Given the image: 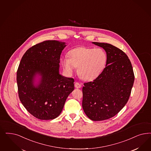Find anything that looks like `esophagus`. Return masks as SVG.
<instances>
[{
  "label": "esophagus",
  "mask_w": 151,
  "mask_h": 151,
  "mask_svg": "<svg viewBox=\"0 0 151 151\" xmlns=\"http://www.w3.org/2000/svg\"><path fill=\"white\" fill-rule=\"evenodd\" d=\"M75 87L76 88H80L81 87V85L80 83H75Z\"/></svg>",
  "instance_id": "esophagus-1"
}]
</instances>
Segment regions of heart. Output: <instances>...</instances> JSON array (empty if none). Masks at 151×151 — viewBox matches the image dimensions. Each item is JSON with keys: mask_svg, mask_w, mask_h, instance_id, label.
Wrapping results in <instances>:
<instances>
[{"mask_svg": "<svg viewBox=\"0 0 151 151\" xmlns=\"http://www.w3.org/2000/svg\"><path fill=\"white\" fill-rule=\"evenodd\" d=\"M68 57L61 60L65 72L71 75L78 68V75L85 81L92 80L98 76L105 67L107 55L103 49L79 47L73 48Z\"/></svg>", "mask_w": 151, "mask_h": 151, "instance_id": "heart-1", "label": "heart"}]
</instances>
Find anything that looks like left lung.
Instances as JSON below:
<instances>
[{
  "label": "left lung",
  "mask_w": 151,
  "mask_h": 151,
  "mask_svg": "<svg viewBox=\"0 0 151 151\" xmlns=\"http://www.w3.org/2000/svg\"><path fill=\"white\" fill-rule=\"evenodd\" d=\"M92 43L102 47L108 58L98 77L83 83L82 106L89 119L100 121L113 117L127 104L134 75L130 60L123 51L109 43Z\"/></svg>",
  "instance_id": "obj_1"
}]
</instances>
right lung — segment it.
<instances>
[{
  "label": "right lung",
  "mask_w": 151,
  "mask_h": 151,
  "mask_svg": "<svg viewBox=\"0 0 151 151\" xmlns=\"http://www.w3.org/2000/svg\"><path fill=\"white\" fill-rule=\"evenodd\" d=\"M66 46L65 42L55 40L42 42L29 48L22 58L17 72L19 98L37 119L57 118L74 90L73 78L59 73L60 56Z\"/></svg>",
  "instance_id": "right-lung-1"
}]
</instances>
